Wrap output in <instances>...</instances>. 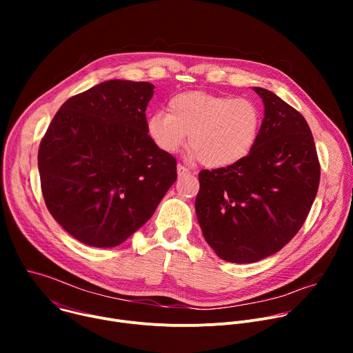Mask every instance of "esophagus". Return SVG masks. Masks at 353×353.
Segmentation results:
<instances>
[{
    "mask_svg": "<svg viewBox=\"0 0 353 353\" xmlns=\"http://www.w3.org/2000/svg\"><path fill=\"white\" fill-rule=\"evenodd\" d=\"M177 174H179V177H184V176L190 174V170L183 165H177Z\"/></svg>",
    "mask_w": 353,
    "mask_h": 353,
    "instance_id": "obj_1",
    "label": "esophagus"
}]
</instances>
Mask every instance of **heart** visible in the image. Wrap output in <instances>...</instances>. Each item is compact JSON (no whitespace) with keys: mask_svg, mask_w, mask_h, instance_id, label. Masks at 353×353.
Segmentation results:
<instances>
[{"mask_svg":"<svg viewBox=\"0 0 353 353\" xmlns=\"http://www.w3.org/2000/svg\"><path fill=\"white\" fill-rule=\"evenodd\" d=\"M168 109L146 121L149 139L162 152H176L190 134V159L222 169L243 161L257 142L261 110L250 99L188 90L174 94Z\"/></svg>","mask_w":353,"mask_h":353,"instance_id":"1","label":"heart"}]
</instances>
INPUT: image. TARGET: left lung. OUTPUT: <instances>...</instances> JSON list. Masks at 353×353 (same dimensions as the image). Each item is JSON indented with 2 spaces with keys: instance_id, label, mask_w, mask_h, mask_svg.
Returning a JSON list of instances; mask_svg holds the SVG:
<instances>
[{
  "instance_id": "8db88e82",
  "label": "left lung",
  "mask_w": 353,
  "mask_h": 353,
  "mask_svg": "<svg viewBox=\"0 0 353 353\" xmlns=\"http://www.w3.org/2000/svg\"><path fill=\"white\" fill-rule=\"evenodd\" d=\"M264 119L253 150L239 163L201 170L196 219L216 256L257 263L288 244L305 223L320 183L305 117L264 88Z\"/></svg>"
}]
</instances>
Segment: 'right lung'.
<instances>
[{
    "label": "right lung",
    "instance_id": "obj_1",
    "mask_svg": "<svg viewBox=\"0 0 353 353\" xmlns=\"http://www.w3.org/2000/svg\"><path fill=\"white\" fill-rule=\"evenodd\" d=\"M149 82L112 79L70 97L39 148L47 210L72 237L116 247L149 218L177 179L176 159L146 134Z\"/></svg>",
    "mask_w": 353,
    "mask_h": 353
}]
</instances>
